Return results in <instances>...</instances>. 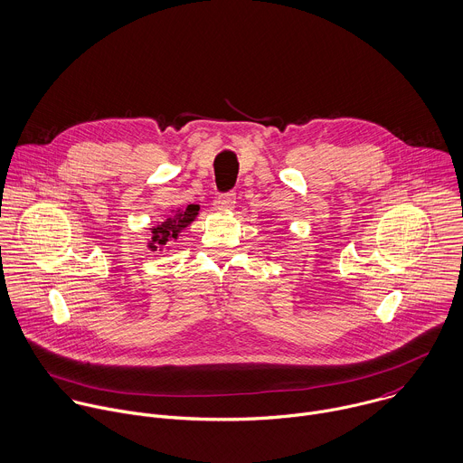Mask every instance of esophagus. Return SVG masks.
I'll return each instance as SVG.
<instances>
[{"instance_id":"obj_1","label":"esophagus","mask_w":463,"mask_h":463,"mask_svg":"<svg viewBox=\"0 0 463 463\" xmlns=\"http://www.w3.org/2000/svg\"><path fill=\"white\" fill-rule=\"evenodd\" d=\"M213 204H215L219 210H232V208L235 206V194H233V192L221 194L219 197H215Z\"/></svg>"}]
</instances>
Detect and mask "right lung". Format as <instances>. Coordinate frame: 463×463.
Wrapping results in <instances>:
<instances>
[{
	"label": "right lung",
	"mask_w": 463,
	"mask_h": 463,
	"mask_svg": "<svg viewBox=\"0 0 463 463\" xmlns=\"http://www.w3.org/2000/svg\"><path fill=\"white\" fill-rule=\"evenodd\" d=\"M199 206L197 204H190L186 210H179L174 213V217L166 219L163 224L156 226L152 230V242L150 248L156 250L157 244L159 246H166V242H170L172 239H177V235L181 233V230H184L197 215Z\"/></svg>",
	"instance_id": "add662e5"
}]
</instances>
